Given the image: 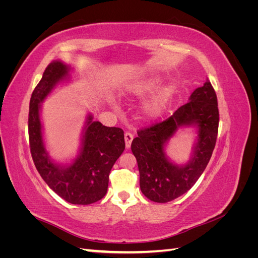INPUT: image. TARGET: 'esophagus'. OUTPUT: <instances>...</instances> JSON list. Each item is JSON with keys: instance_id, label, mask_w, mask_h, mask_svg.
I'll return each instance as SVG.
<instances>
[{"instance_id": "esophagus-1", "label": "esophagus", "mask_w": 258, "mask_h": 258, "mask_svg": "<svg viewBox=\"0 0 258 258\" xmlns=\"http://www.w3.org/2000/svg\"><path fill=\"white\" fill-rule=\"evenodd\" d=\"M132 140H134V135L130 134V132H126V134H124V143H126L127 148L131 146Z\"/></svg>"}]
</instances>
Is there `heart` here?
<instances>
[{
    "label": "heart",
    "instance_id": "1",
    "mask_svg": "<svg viewBox=\"0 0 258 258\" xmlns=\"http://www.w3.org/2000/svg\"><path fill=\"white\" fill-rule=\"evenodd\" d=\"M157 86V82H145L139 85H135L129 89V92L134 96H142L146 92H151ZM173 88L166 87L163 88L158 95H156L153 99H151L144 106V113L148 117H157L161 114L165 108L168 100L172 96Z\"/></svg>",
    "mask_w": 258,
    "mask_h": 258
}]
</instances>
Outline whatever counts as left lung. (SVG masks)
Masks as SVG:
<instances>
[{"label": "left lung", "mask_w": 258, "mask_h": 258, "mask_svg": "<svg viewBox=\"0 0 258 258\" xmlns=\"http://www.w3.org/2000/svg\"><path fill=\"white\" fill-rule=\"evenodd\" d=\"M189 100L167 119L138 130V137L131 143L138 161L140 187L154 202L166 204L189 190L208 166L215 147L220 113L215 90L208 79ZM185 124H197L200 139L193 160L177 167L164 157L163 144Z\"/></svg>", "instance_id": "8db88e82"}]
</instances>
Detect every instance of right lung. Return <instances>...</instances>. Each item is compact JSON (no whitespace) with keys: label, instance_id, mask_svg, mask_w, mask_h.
<instances>
[{"label":"right lung","instance_id":"1","mask_svg":"<svg viewBox=\"0 0 258 258\" xmlns=\"http://www.w3.org/2000/svg\"><path fill=\"white\" fill-rule=\"evenodd\" d=\"M68 71L62 62L52 61L32 92L28 118L30 152L38 173L54 192L70 204L85 206L105 196L108 175L124 150V138L122 129L105 127L89 116L80 157L64 169L50 161L42 139L40 102Z\"/></svg>","mask_w":258,"mask_h":258}]
</instances>
